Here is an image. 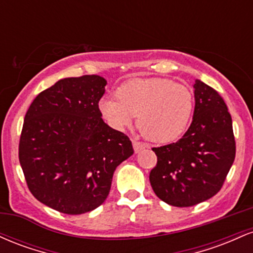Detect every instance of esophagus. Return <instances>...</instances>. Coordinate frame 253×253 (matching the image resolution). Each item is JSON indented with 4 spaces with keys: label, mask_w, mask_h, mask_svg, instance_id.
Masks as SVG:
<instances>
[{
    "label": "esophagus",
    "mask_w": 253,
    "mask_h": 253,
    "mask_svg": "<svg viewBox=\"0 0 253 253\" xmlns=\"http://www.w3.org/2000/svg\"><path fill=\"white\" fill-rule=\"evenodd\" d=\"M132 144H133V149H134V152H135V153L140 152L141 150L146 147V145L139 143V141H136V140H132Z\"/></svg>",
    "instance_id": "1"
}]
</instances>
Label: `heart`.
Here are the masks:
<instances>
[{"instance_id": "1", "label": "heart", "mask_w": 253, "mask_h": 253, "mask_svg": "<svg viewBox=\"0 0 253 253\" xmlns=\"http://www.w3.org/2000/svg\"><path fill=\"white\" fill-rule=\"evenodd\" d=\"M117 99L104 97L98 109L113 128L124 130L136 117V126L147 140L171 143L187 129L194 97L188 86L168 78H138L117 90Z\"/></svg>"}]
</instances>
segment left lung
<instances>
[{
  "mask_svg": "<svg viewBox=\"0 0 253 253\" xmlns=\"http://www.w3.org/2000/svg\"><path fill=\"white\" fill-rule=\"evenodd\" d=\"M193 121L176 143L153 147L157 165L150 172L153 191L175 207H191L213 197L236 157L232 118L222 97L195 80Z\"/></svg>",
  "mask_w": 253,
  "mask_h": 253,
  "instance_id": "left-lung-1",
  "label": "left lung"
}]
</instances>
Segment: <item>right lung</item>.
I'll use <instances>...</instances> for the list:
<instances>
[{"label": "right lung", "instance_id": "obj_1", "mask_svg": "<svg viewBox=\"0 0 253 253\" xmlns=\"http://www.w3.org/2000/svg\"><path fill=\"white\" fill-rule=\"evenodd\" d=\"M107 81L69 77L43 90L25 115L19 159L31 193L47 207L77 215L106 201L117 168L133 155L128 136L102 120Z\"/></svg>", "mask_w": 253, "mask_h": 253}]
</instances>
